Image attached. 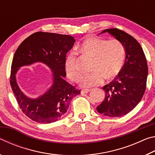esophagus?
<instances>
[{"label": "esophagus", "instance_id": "34e87169", "mask_svg": "<svg viewBox=\"0 0 155 155\" xmlns=\"http://www.w3.org/2000/svg\"><path fill=\"white\" fill-rule=\"evenodd\" d=\"M90 91H91L90 89H83V90H82V91H81V94H87L88 92H90Z\"/></svg>", "mask_w": 155, "mask_h": 155}]
</instances>
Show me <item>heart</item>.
<instances>
[{
    "mask_svg": "<svg viewBox=\"0 0 155 155\" xmlns=\"http://www.w3.org/2000/svg\"><path fill=\"white\" fill-rule=\"evenodd\" d=\"M84 55L93 58L92 72L83 78L82 85L91 87L103 83L104 78L112 79L119 74L125 59V48L121 41L113 39L107 40L96 37H87L78 46ZM66 74L75 83H80L83 73L78 67L77 57L71 52L65 62Z\"/></svg>",
    "mask_w": 155,
    "mask_h": 155,
    "instance_id": "heart-1",
    "label": "heart"
}]
</instances>
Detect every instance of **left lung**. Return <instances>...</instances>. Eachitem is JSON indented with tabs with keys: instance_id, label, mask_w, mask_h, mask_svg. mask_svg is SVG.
Returning <instances> with one entry per match:
<instances>
[{
	"instance_id": "left-lung-1",
	"label": "left lung",
	"mask_w": 155,
	"mask_h": 155,
	"mask_svg": "<svg viewBox=\"0 0 155 155\" xmlns=\"http://www.w3.org/2000/svg\"><path fill=\"white\" fill-rule=\"evenodd\" d=\"M108 32L124 46L126 59L121 72L103 87L105 98L96 107L99 114L120 117L129 113L141 101L146 88L148 65L145 54L135 39L118 28H107Z\"/></svg>"
}]
</instances>
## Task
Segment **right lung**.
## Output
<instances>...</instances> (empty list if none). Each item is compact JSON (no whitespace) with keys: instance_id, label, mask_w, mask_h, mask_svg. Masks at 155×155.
Masks as SVG:
<instances>
[{"instance_id":"right-lung-1","label":"right lung","mask_w":155,"mask_h":155,"mask_svg":"<svg viewBox=\"0 0 155 155\" xmlns=\"http://www.w3.org/2000/svg\"><path fill=\"white\" fill-rule=\"evenodd\" d=\"M74 42L71 35L39 31L26 38L15 51L10 85L20 109L33 121L43 124L57 121L67 111L72 99L81 94L80 90L64 79L66 76V54ZM38 61L44 62L52 70L54 83L43 96L31 99L18 87L15 74L20 67Z\"/></svg>"}]
</instances>
